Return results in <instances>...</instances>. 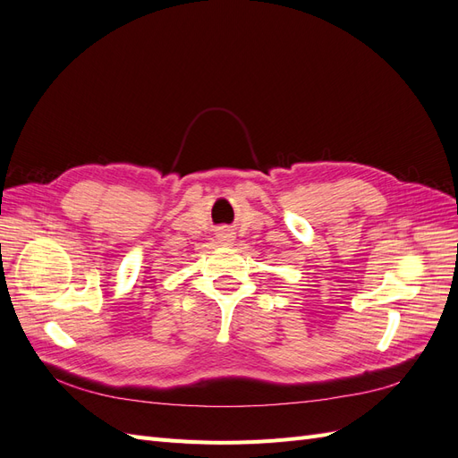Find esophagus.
<instances>
[{"label":"esophagus","mask_w":458,"mask_h":458,"mask_svg":"<svg viewBox=\"0 0 458 458\" xmlns=\"http://www.w3.org/2000/svg\"><path fill=\"white\" fill-rule=\"evenodd\" d=\"M219 239H224V241H231V239H233V233H231L229 229H221V231H219Z\"/></svg>","instance_id":"1"}]
</instances>
